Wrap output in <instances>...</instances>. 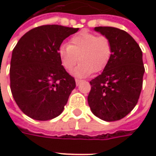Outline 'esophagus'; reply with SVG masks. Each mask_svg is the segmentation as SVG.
<instances>
[{
	"label": "esophagus",
	"instance_id": "34e87169",
	"mask_svg": "<svg viewBox=\"0 0 156 156\" xmlns=\"http://www.w3.org/2000/svg\"><path fill=\"white\" fill-rule=\"evenodd\" d=\"M75 82H76V85L78 86L81 82V80H80V79H75Z\"/></svg>",
	"mask_w": 156,
	"mask_h": 156
}]
</instances>
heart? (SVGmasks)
Instances as JSON below:
<instances>
[{
    "instance_id": "obj_1",
    "label": "heart",
    "mask_w": 156,
    "mask_h": 156,
    "mask_svg": "<svg viewBox=\"0 0 156 156\" xmlns=\"http://www.w3.org/2000/svg\"><path fill=\"white\" fill-rule=\"evenodd\" d=\"M113 54L111 41L106 36L81 31L69 40V46H62L58 55L63 69L70 71L78 61L81 64L74 70L76 76L98 73L107 67Z\"/></svg>"
}]
</instances>
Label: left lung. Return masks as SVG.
Listing matches in <instances>:
<instances>
[{
	"instance_id": "8db88e82",
	"label": "left lung",
	"mask_w": 156,
	"mask_h": 156,
	"mask_svg": "<svg viewBox=\"0 0 156 156\" xmlns=\"http://www.w3.org/2000/svg\"><path fill=\"white\" fill-rule=\"evenodd\" d=\"M94 30L110 40L113 54L103 72L89 82L87 102L95 116L115 122L129 115L138 102L145 72L142 52L124 30L113 27Z\"/></svg>"
}]
</instances>
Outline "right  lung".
<instances>
[{
	"label": "right lung",
	"mask_w": 156,
	"mask_h": 156,
	"mask_svg": "<svg viewBox=\"0 0 156 156\" xmlns=\"http://www.w3.org/2000/svg\"><path fill=\"white\" fill-rule=\"evenodd\" d=\"M78 29L61 25L34 27L13 49L10 89L16 104L28 117L48 121L64 109L75 81L62 66L58 49Z\"/></svg>",
	"instance_id": "obj_1"
}]
</instances>
